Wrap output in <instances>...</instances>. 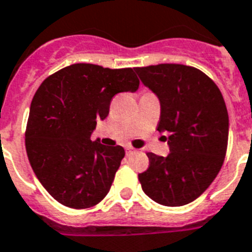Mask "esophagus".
<instances>
[{"label":"esophagus","mask_w":252,"mask_h":252,"mask_svg":"<svg viewBox=\"0 0 252 252\" xmlns=\"http://www.w3.org/2000/svg\"><path fill=\"white\" fill-rule=\"evenodd\" d=\"M133 153H134V149H133V147H130V146L126 147V155H130V154H133Z\"/></svg>","instance_id":"34e87169"}]
</instances>
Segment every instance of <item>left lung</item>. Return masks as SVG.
<instances>
[{"label":"left lung","mask_w":252,"mask_h":252,"mask_svg":"<svg viewBox=\"0 0 252 252\" xmlns=\"http://www.w3.org/2000/svg\"><path fill=\"white\" fill-rule=\"evenodd\" d=\"M134 69L160 101L157 129L169 133L167 158L147 153L149 168L138 173L142 190L163 206L190 203L211 185L225 159V101L214 80L195 67L161 63Z\"/></svg>","instance_id":"8db88e82"}]
</instances>
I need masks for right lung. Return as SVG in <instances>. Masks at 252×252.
<instances>
[{"label": "right lung", "mask_w": 252, "mask_h": 252, "mask_svg": "<svg viewBox=\"0 0 252 252\" xmlns=\"http://www.w3.org/2000/svg\"><path fill=\"white\" fill-rule=\"evenodd\" d=\"M133 68L75 63L42 81L31 102L26 150L38 181L69 208L93 207L107 195L126 151L92 142L97 119H105L112 97L134 92Z\"/></svg>", "instance_id": "add662e5"}]
</instances>
